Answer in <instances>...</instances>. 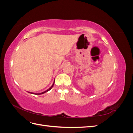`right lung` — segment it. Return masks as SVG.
Segmentation results:
<instances>
[{
	"mask_svg": "<svg viewBox=\"0 0 133 133\" xmlns=\"http://www.w3.org/2000/svg\"><path fill=\"white\" fill-rule=\"evenodd\" d=\"M54 82H55V80H54V83H53V85H51V87L50 88H49V89H48V90H46V91H43V92H41V93H33V92H29V93H31V94H36V95H40V94H44V93H45V92H47V91H48L49 90H50L52 88H53V85H54Z\"/></svg>",
	"mask_w": 133,
	"mask_h": 133,
	"instance_id": "obj_1",
	"label": "right lung"
}]
</instances>
